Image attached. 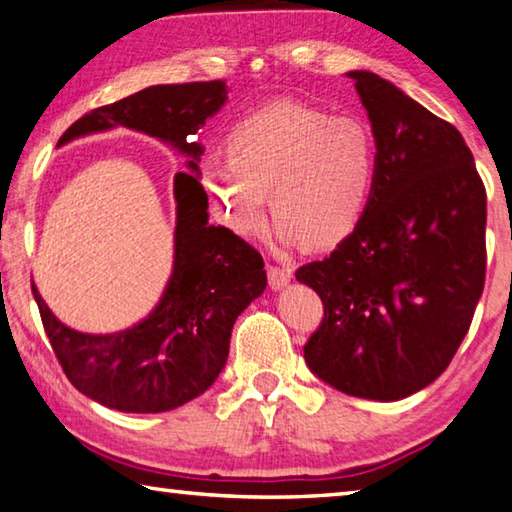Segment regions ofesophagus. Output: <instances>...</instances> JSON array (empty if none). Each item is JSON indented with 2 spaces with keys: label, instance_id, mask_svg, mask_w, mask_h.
<instances>
[{
  "label": "esophagus",
  "instance_id": "esophagus-1",
  "mask_svg": "<svg viewBox=\"0 0 512 512\" xmlns=\"http://www.w3.org/2000/svg\"><path fill=\"white\" fill-rule=\"evenodd\" d=\"M291 268H280V266H268V284H271V289L280 291L287 287V284L291 282Z\"/></svg>",
  "mask_w": 512,
  "mask_h": 512
}]
</instances>
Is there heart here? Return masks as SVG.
I'll use <instances>...</instances> for the list:
<instances>
[{
	"instance_id": "obj_1",
	"label": "heart",
	"mask_w": 512,
	"mask_h": 512,
	"mask_svg": "<svg viewBox=\"0 0 512 512\" xmlns=\"http://www.w3.org/2000/svg\"><path fill=\"white\" fill-rule=\"evenodd\" d=\"M377 171L379 149L368 124L280 101L232 126L228 155H207L201 183L237 235H266L271 194L284 239L305 250H329L357 232Z\"/></svg>"
}]
</instances>
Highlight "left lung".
I'll use <instances>...</instances> for the list:
<instances>
[{
    "mask_svg": "<svg viewBox=\"0 0 512 512\" xmlns=\"http://www.w3.org/2000/svg\"><path fill=\"white\" fill-rule=\"evenodd\" d=\"M379 149L357 232L296 280L323 300L309 370L363 400L395 402L443 375L485 282V187L452 124L391 81L348 72Z\"/></svg>",
    "mask_w": 512,
    "mask_h": 512,
    "instance_id": "obj_1",
    "label": "left lung"
}]
</instances>
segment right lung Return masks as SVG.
<instances>
[{"label":"right lung","instance_id":"1","mask_svg":"<svg viewBox=\"0 0 512 512\" xmlns=\"http://www.w3.org/2000/svg\"><path fill=\"white\" fill-rule=\"evenodd\" d=\"M228 101L223 81L153 85L88 112L58 146L124 126L183 153L189 171L173 178V268L158 305L140 323L112 334H85L51 314L31 280L42 325L67 379L90 400L124 413L178 409L210 388L228 361L232 325L266 289L264 259L223 225H210L201 185L205 119Z\"/></svg>","mask_w":512,"mask_h":512}]
</instances>
